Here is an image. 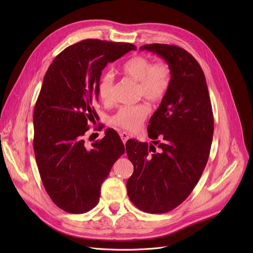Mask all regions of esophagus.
I'll return each mask as SVG.
<instances>
[{"label":"esophagus","instance_id":"obj_1","mask_svg":"<svg viewBox=\"0 0 253 253\" xmlns=\"http://www.w3.org/2000/svg\"><path fill=\"white\" fill-rule=\"evenodd\" d=\"M120 136H121L122 141H123L124 144H125L126 141L129 139V134L127 133V132H121V133H120Z\"/></svg>","mask_w":253,"mask_h":253}]
</instances>
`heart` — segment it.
Here are the masks:
<instances>
[{
    "label": "heart",
    "instance_id": "1",
    "mask_svg": "<svg viewBox=\"0 0 253 253\" xmlns=\"http://www.w3.org/2000/svg\"><path fill=\"white\" fill-rule=\"evenodd\" d=\"M121 72L138 82L139 95L152 102L161 101L171 85L172 73L165 62H154L143 55H135L122 63ZM114 79L111 74H104L97 84V94L101 101L109 102L113 94ZM150 113L147 103L123 105L112 117L113 124L133 131L140 128Z\"/></svg>",
    "mask_w": 253,
    "mask_h": 253
}]
</instances>
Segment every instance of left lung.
Masks as SVG:
<instances>
[{
  "mask_svg": "<svg viewBox=\"0 0 253 253\" xmlns=\"http://www.w3.org/2000/svg\"><path fill=\"white\" fill-rule=\"evenodd\" d=\"M140 50L165 59L172 80L148 126L159 151L135 139L126 142L134 167L126 188L138 209L166 213L189 197L203 173L213 137V113L203 70L188 51L166 44L144 45ZM158 137L161 142L154 140Z\"/></svg>",
  "mask_w": 253,
  "mask_h": 253,
  "instance_id": "left-lung-1",
  "label": "left lung"
}]
</instances>
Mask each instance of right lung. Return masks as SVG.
<instances>
[{
  "mask_svg": "<svg viewBox=\"0 0 253 253\" xmlns=\"http://www.w3.org/2000/svg\"><path fill=\"white\" fill-rule=\"evenodd\" d=\"M136 47L84 40L65 48L44 77L34 111V151L44 188L60 209L80 214L94 208L100 187L125 148L114 129L87 147L84 135L97 114L102 70Z\"/></svg>",
  "mask_w": 253,
  "mask_h": 253,
  "instance_id": "right-lung-1",
  "label": "right lung"
}]
</instances>
